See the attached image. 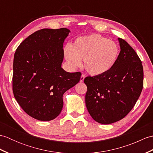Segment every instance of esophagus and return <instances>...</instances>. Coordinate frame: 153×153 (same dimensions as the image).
I'll return each mask as SVG.
<instances>
[{"instance_id":"obj_1","label":"esophagus","mask_w":153,"mask_h":153,"mask_svg":"<svg viewBox=\"0 0 153 153\" xmlns=\"http://www.w3.org/2000/svg\"><path fill=\"white\" fill-rule=\"evenodd\" d=\"M85 75L84 74H82V76H81V77H80V82H83V80H84V79H85Z\"/></svg>"}]
</instances>
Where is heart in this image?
Wrapping results in <instances>:
<instances>
[{
    "label": "heart",
    "mask_w": 153,
    "mask_h": 153,
    "mask_svg": "<svg viewBox=\"0 0 153 153\" xmlns=\"http://www.w3.org/2000/svg\"><path fill=\"white\" fill-rule=\"evenodd\" d=\"M64 56L71 67L83 64L87 72L94 76L106 73L113 68L119 55L115 42L99 34H91L76 39L72 45H67L64 49Z\"/></svg>",
    "instance_id": "b5f03b06"
}]
</instances>
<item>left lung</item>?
Wrapping results in <instances>:
<instances>
[{
	"label": "left lung",
	"mask_w": 153,
	"mask_h": 153,
	"mask_svg": "<svg viewBox=\"0 0 153 153\" xmlns=\"http://www.w3.org/2000/svg\"><path fill=\"white\" fill-rule=\"evenodd\" d=\"M121 51L106 73L84 79L85 105L96 122L110 124L122 120L134 108L143 87L141 60L130 45L118 39Z\"/></svg>",
	"instance_id": "8db88e82"
}]
</instances>
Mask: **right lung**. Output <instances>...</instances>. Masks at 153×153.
<instances>
[{
	"instance_id": "1",
	"label": "right lung",
	"mask_w": 153,
	"mask_h": 153,
	"mask_svg": "<svg viewBox=\"0 0 153 153\" xmlns=\"http://www.w3.org/2000/svg\"><path fill=\"white\" fill-rule=\"evenodd\" d=\"M70 30L42 29L23 41L13 62L12 90L19 105L32 118L50 121L60 114L64 93L79 82L81 72L61 68L63 43Z\"/></svg>"
}]
</instances>
